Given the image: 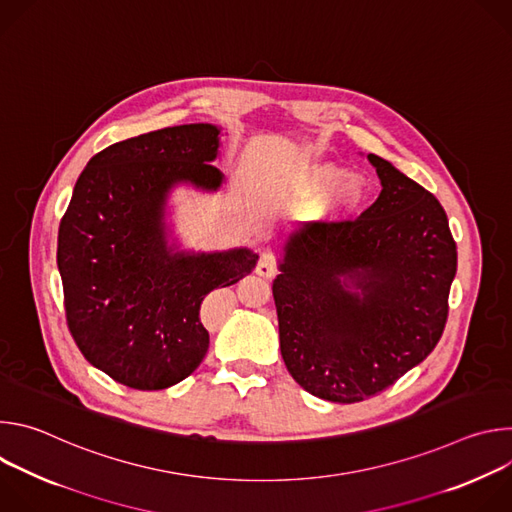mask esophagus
<instances>
[{"label": "esophagus", "instance_id": "1", "mask_svg": "<svg viewBox=\"0 0 512 512\" xmlns=\"http://www.w3.org/2000/svg\"><path fill=\"white\" fill-rule=\"evenodd\" d=\"M255 273L261 275V277H271L275 275V259L271 253H263L257 261V267H255Z\"/></svg>", "mask_w": 512, "mask_h": 512}]
</instances>
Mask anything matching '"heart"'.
Wrapping results in <instances>:
<instances>
[{
    "label": "heart",
    "mask_w": 512,
    "mask_h": 512,
    "mask_svg": "<svg viewBox=\"0 0 512 512\" xmlns=\"http://www.w3.org/2000/svg\"><path fill=\"white\" fill-rule=\"evenodd\" d=\"M334 176H336V168L332 164H312L304 170L302 184L310 194H316L326 184H329ZM362 196H364L362 182L354 176H346V178L335 180L330 188H326L320 202L328 214L336 216V214H344V212H350L352 208H356L360 204Z\"/></svg>",
    "instance_id": "heart-1"
}]
</instances>
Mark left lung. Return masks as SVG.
<instances>
[{"label": "left lung", "mask_w": 512, "mask_h": 512, "mask_svg": "<svg viewBox=\"0 0 512 512\" xmlns=\"http://www.w3.org/2000/svg\"><path fill=\"white\" fill-rule=\"evenodd\" d=\"M369 162L379 198L354 221L291 233L273 281L285 367L332 403L385 391L435 348L458 267L437 198L391 162Z\"/></svg>", "instance_id": "8db88e82"}]
</instances>
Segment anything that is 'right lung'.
<instances>
[{
	"instance_id": "obj_1",
	"label": "right lung",
	"mask_w": 512,
	"mask_h": 512,
	"mask_svg": "<svg viewBox=\"0 0 512 512\" xmlns=\"http://www.w3.org/2000/svg\"><path fill=\"white\" fill-rule=\"evenodd\" d=\"M218 135L216 125L190 123L109 145L89 160L60 221L68 330L93 367L125 387L158 391L192 375L208 350L204 296L257 265L251 249L194 253L168 243L170 190L223 184L212 166Z\"/></svg>"
}]
</instances>
